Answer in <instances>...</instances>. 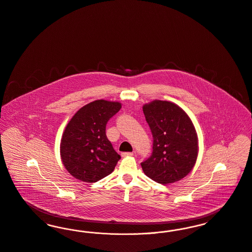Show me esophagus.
Masks as SVG:
<instances>
[{"instance_id": "1", "label": "esophagus", "mask_w": 252, "mask_h": 252, "mask_svg": "<svg viewBox=\"0 0 252 252\" xmlns=\"http://www.w3.org/2000/svg\"><path fill=\"white\" fill-rule=\"evenodd\" d=\"M132 156H133V152H132V153H122L121 154L122 158H127V157H132Z\"/></svg>"}]
</instances>
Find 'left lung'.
Segmentation results:
<instances>
[{
	"label": "left lung",
	"mask_w": 252,
	"mask_h": 252,
	"mask_svg": "<svg viewBox=\"0 0 252 252\" xmlns=\"http://www.w3.org/2000/svg\"><path fill=\"white\" fill-rule=\"evenodd\" d=\"M153 133V154L141 163L154 181L167 185L177 182L193 169L198 157V137L189 117L175 103L156 99L143 105Z\"/></svg>",
	"instance_id": "1"
}]
</instances>
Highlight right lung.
Returning <instances> with one entry per match:
<instances>
[{"mask_svg":"<svg viewBox=\"0 0 252 252\" xmlns=\"http://www.w3.org/2000/svg\"><path fill=\"white\" fill-rule=\"evenodd\" d=\"M120 108L119 101L94 100L81 107L68 122L61 140V158L76 179L94 183L115 170L120 156L105 130L108 120Z\"/></svg>","mask_w":252,"mask_h":252,"instance_id":"add662e5","label":"right lung"}]
</instances>
